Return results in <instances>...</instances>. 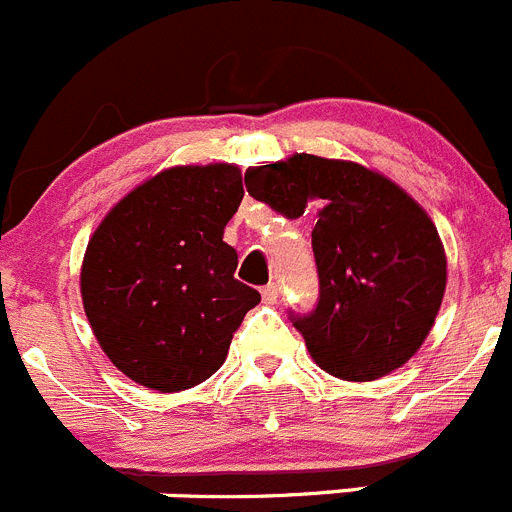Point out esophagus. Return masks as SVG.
<instances>
[{"mask_svg": "<svg viewBox=\"0 0 512 512\" xmlns=\"http://www.w3.org/2000/svg\"><path fill=\"white\" fill-rule=\"evenodd\" d=\"M278 298H280V288L275 283L262 288V300H265V303H278Z\"/></svg>", "mask_w": 512, "mask_h": 512, "instance_id": "obj_1", "label": "esophagus"}]
</instances>
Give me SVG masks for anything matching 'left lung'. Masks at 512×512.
<instances>
[{
  "label": "left lung",
  "mask_w": 512,
  "mask_h": 512,
  "mask_svg": "<svg viewBox=\"0 0 512 512\" xmlns=\"http://www.w3.org/2000/svg\"><path fill=\"white\" fill-rule=\"evenodd\" d=\"M245 184L288 217L318 204L321 298L313 313L290 318L315 364L343 381H374L407 364L432 331L447 288V255L429 214L356 161L293 154L250 166Z\"/></svg>",
  "instance_id": "obj_1"
}]
</instances>
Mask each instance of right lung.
Wrapping results in <instances>:
<instances>
[{
	"label": "right lung",
	"instance_id": "right-lung-1",
	"mask_svg": "<svg viewBox=\"0 0 512 512\" xmlns=\"http://www.w3.org/2000/svg\"><path fill=\"white\" fill-rule=\"evenodd\" d=\"M234 164L171 166L128 191L93 232L80 295L118 371L161 394L207 381L260 293L222 240L240 207Z\"/></svg>",
	"mask_w": 512,
	"mask_h": 512
}]
</instances>
